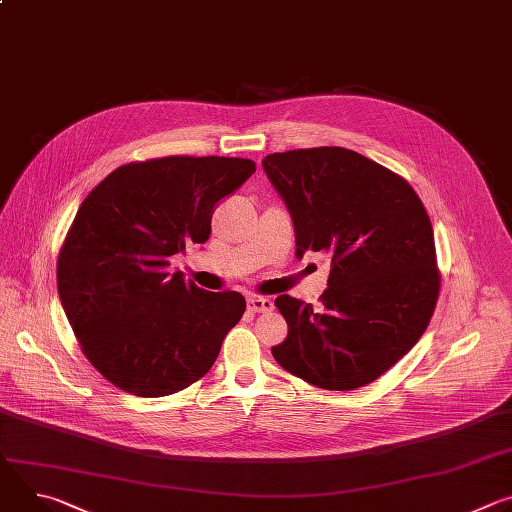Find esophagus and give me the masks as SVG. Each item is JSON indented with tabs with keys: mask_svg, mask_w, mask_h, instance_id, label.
<instances>
[{
	"mask_svg": "<svg viewBox=\"0 0 512 512\" xmlns=\"http://www.w3.org/2000/svg\"><path fill=\"white\" fill-rule=\"evenodd\" d=\"M247 308L249 312H255V314H265V312H271L273 310V302L269 298H263V296H251L247 300Z\"/></svg>",
	"mask_w": 512,
	"mask_h": 512,
	"instance_id": "1",
	"label": "esophagus"
}]
</instances>
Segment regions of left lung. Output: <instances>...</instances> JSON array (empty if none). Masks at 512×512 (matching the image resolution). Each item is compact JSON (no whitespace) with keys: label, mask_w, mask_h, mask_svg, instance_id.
I'll use <instances>...</instances> for the list:
<instances>
[{"label":"left lung","mask_w":512,"mask_h":512,"mask_svg":"<svg viewBox=\"0 0 512 512\" xmlns=\"http://www.w3.org/2000/svg\"><path fill=\"white\" fill-rule=\"evenodd\" d=\"M263 170L294 223L296 255L332 259L320 308L275 300L289 332L273 358L328 391L377 381L421 338L440 296L419 196L401 176L344 148L269 154Z\"/></svg>","instance_id":"8db88e82"}]
</instances>
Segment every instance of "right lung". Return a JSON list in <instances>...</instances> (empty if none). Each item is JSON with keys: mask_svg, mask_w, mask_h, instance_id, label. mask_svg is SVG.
<instances>
[{"mask_svg": "<svg viewBox=\"0 0 512 512\" xmlns=\"http://www.w3.org/2000/svg\"><path fill=\"white\" fill-rule=\"evenodd\" d=\"M253 172L243 158L170 156L117 168L83 200L58 255V296L115 387L164 397L210 371L245 298L200 289L170 257L208 239L214 204Z\"/></svg>", "mask_w": 512, "mask_h": 512, "instance_id": "1", "label": "right lung"}]
</instances>
